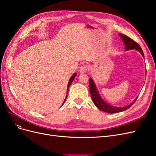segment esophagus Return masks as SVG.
Here are the masks:
<instances>
[{
    "instance_id": "34e87169",
    "label": "esophagus",
    "mask_w": 156,
    "mask_h": 156,
    "mask_svg": "<svg viewBox=\"0 0 156 156\" xmlns=\"http://www.w3.org/2000/svg\"><path fill=\"white\" fill-rule=\"evenodd\" d=\"M87 69H88V66H87L85 65V64H84V65L81 66V67L80 68L79 72H80V73H86L87 71Z\"/></svg>"
}]
</instances>
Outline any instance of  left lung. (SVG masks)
Here are the masks:
<instances>
[{
    "label": "left lung",
    "instance_id": "1",
    "mask_svg": "<svg viewBox=\"0 0 156 156\" xmlns=\"http://www.w3.org/2000/svg\"><path fill=\"white\" fill-rule=\"evenodd\" d=\"M119 35L121 37V39L122 40V41H124V44L126 45L125 46L126 51L135 49L136 51H138L139 53L142 55L143 58H144L143 51L142 49H141L140 45L137 43H136V42H135L133 40L131 39L130 37H129L128 36H127L124 34H120ZM89 88H90V95H91L92 100L94 103V105H95L99 108V109H100L101 111H102L103 112H108V113H116V112H120L122 111H126L127 109V108L131 107L132 106V105H133V103L135 102L136 99H137V98H136L135 100L133 101V103H132L131 104H130L129 105H127V106H126L124 107H117L112 106L109 104H108V103H105L104 101H103V100L100 96V94L98 93V90L96 87V84H95V83H94L93 79L92 78H90V79H89Z\"/></svg>",
    "mask_w": 156,
    "mask_h": 156
}]
</instances>
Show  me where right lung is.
Returning a JSON list of instances; mask_svg holds the SVG:
<instances>
[{"label": "right lung", "instance_id": "add662e5", "mask_svg": "<svg viewBox=\"0 0 156 156\" xmlns=\"http://www.w3.org/2000/svg\"><path fill=\"white\" fill-rule=\"evenodd\" d=\"M76 75H77V73H73V75H72V77H71V78H70V79H69V83H68V90H67V95H66V99H65V100H64V103L65 102L66 100V98H67V96H68V89H69V86H70V84H71V83H72L73 82V79H75V76H76ZM64 103H63V104H64Z\"/></svg>", "mask_w": 156, "mask_h": 156}]
</instances>
